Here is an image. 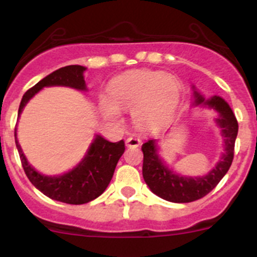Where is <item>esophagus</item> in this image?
<instances>
[{
	"mask_svg": "<svg viewBox=\"0 0 257 257\" xmlns=\"http://www.w3.org/2000/svg\"><path fill=\"white\" fill-rule=\"evenodd\" d=\"M125 143H126V147L128 148H137L142 144V140L137 137H129L128 139H126Z\"/></svg>",
	"mask_w": 257,
	"mask_h": 257,
	"instance_id": "esophagus-1",
	"label": "esophagus"
}]
</instances>
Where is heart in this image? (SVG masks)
<instances>
[{
  "instance_id": "b5f03b06",
  "label": "heart",
  "mask_w": 257,
  "mask_h": 257,
  "mask_svg": "<svg viewBox=\"0 0 257 257\" xmlns=\"http://www.w3.org/2000/svg\"><path fill=\"white\" fill-rule=\"evenodd\" d=\"M109 99H103L102 109L109 118H115L119 109L134 110L139 124L166 119L177 107L181 85L175 77L163 72L137 70L115 77L108 87Z\"/></svg>"
}]
</instances>
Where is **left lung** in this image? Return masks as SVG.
I'll return each instance as SVG.
<instances>
[{
  "label": "left lung",
  "instance_id": "1",
  "mask_svg": "<svg viewBox=\"0 0 257 257\" xmlns=\"http://www.w3.org/2000/svg\"><path fill=\"white\" fill-rule=\"evenodd\" d=\"M194 104H206L219 113L217 123L221 128V134L225 143V153L214 169L202 177H186L174 174L165 166L161 159L156 154V142L149 140L143 144L144 154L143 160V177L149 188L156 196L175 203H188L207 196L224 175L228 172L234 159V147L237 136V120L229 104L221 97L214 96L210 99H204L194 91Z\"/></svg>",
  "mask_w": 257,
  "mask_h": 257
}]
</instances>
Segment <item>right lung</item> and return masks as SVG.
Masks as SVG:
<instances>
[{"label": "right lung", "mask_w": 257, "mask_h": 257, "mask_svg": "<svg viewBox=\"0 0 257 257\" xmlns=\"http://www.w3.org/2000/svg\"><path fill=\"white\" fill-rule=\"evenodd\" d=\"M85 70V67L80 65H69L51 72L23 94L18 114H21L27 102L38 91L47 86H69L77 90H86L82 75ZM15 138L22 166L29 181L49 198L67 204L88 203L101 196L109 185L118 160L125 150L123 140L118 143H110L101 136H97L87 155L74 170L61 176L51 177L40 175L28 164L17 142L16 129Z\"/></svg>", "instance_id": "obj_1"}]
</instances>
